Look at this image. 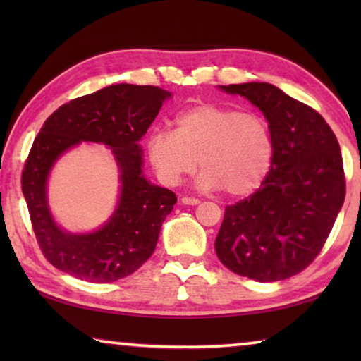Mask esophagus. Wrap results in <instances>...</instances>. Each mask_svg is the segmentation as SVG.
I'll list each match as a JSON object with an SVG mask.
<instances>
[{
	"label": "esophagus",
	"mask_w": 361,
	"mask_h": 361,
	"mask_svg": "<svg viewBox=\"0 0 361 361\" xmlns=\"http://www.w3.org/2000/svg\"><path fill=\"white\" fill-rule=\"evenodd\" d=\"M181 202L185 205H197L200 200L195 199V197H189V195H183L181 197Z\"/></svg>",
	"instance_id": "34e87169"
}]
</instances>
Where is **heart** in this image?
I'll list each match as a JSON object with an SVG mask.
<instances>
[{"mask_svg": "<svg viewBox=\"0 0 361 361\" xmlns=\"http://www.w3.org/2000/svg\"><path fill=\"white\" fill-rule=\"evenodd\" d=\"M159 180L180 185L185 176L204 170L199 185L243 197L266 180L274 143L267 121L258 113L221 105H199L175 119V130L157 129L146 142Z\"/></svg>", "mask_w": 361, "mask_h": 361, "instance_id": "heart-1", "label": "heart"}]
</instances>
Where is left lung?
<instances>
[{
	"label": "left lung",
	"mask_w": 361,
	"mask_h": 361,
	"mask_svg": "<svg viewBox=\"0 0 361 361\" xmlns=\"http://www.w3.org/2000/svg\"><path fill=\"white\" fill-rule=\"evenodd\" d=\"M258 106L274 154L262 185L224 209L218 259L237 276L277 282L302 272L331 232L344 204L345 175L338 138L314 108L276 85H221Z\"/></svg>",
	"instance_id": "left-lung-1"
}]
</instances>
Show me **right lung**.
<instances>
[{
	"instance_id": "right-lung-1",
	"label": "right lung",
	"mask_w": 361,
	"mask_h": 361,
	"mask_svg": "<svg viewBox=\"0 0 361 361\" xmlns=\"http://www.w3.org/2000/svg\"><path fill=\"white\" fill-rule=\"evenodd\" d=\"M170 92L156 85L114 84L56 109L42 124L22 170L32 228L44 258L70 276L109 283L130 276L154 252L176 195L143 176L142 142ZM81 141L112 146L121 170L120 205L92 235H68L47 209L45 180L60 154Z\"/></svg>"
}]
</instances>
